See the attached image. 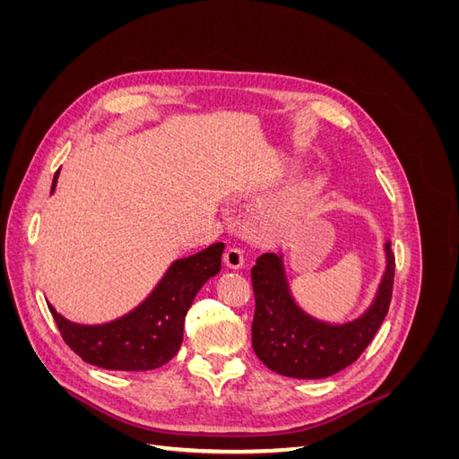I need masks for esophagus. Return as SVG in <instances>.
Here are the masks:
<instances>
[{"label":"esophagus","mask_w":459,"mask_h":459,"mask_svg":"<svg viewBox=\"0 0 459 459\" xmlns=\"http://www.w3.org/2000/svg\"><path fill=\"white\" fill-rule=\"evenodd\" d=\"M224 262H226V266H228V268H231V270H239V268H243V266H245V255H243L241 248H235V247H231V248H228L226 255H224Z\"/></svg>","instance_id":"obj_1"}]
</instances>
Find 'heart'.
<instances>
[{
	"label": "heart",
	"mask_w": 459,
	"mask_h": 459,
	"mask_svg": "<svg viewBox=\"0 0 459 459\" xmlns=\"http://www.w3.org/2000/svg\"><path fill=\"white\" fill-rule=\"evenodd\" d=\"M293 214H295V208H287V212H283V216H285V218L293 216Z\"/></svg>",
	"instance_id": "obj_1"
}]
</instances>
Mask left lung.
Here are the masks:
<instances>
[{
    "label": "left lung",
    "instance_id": "obj_1",
    "mask_svg": "<svg viewBox=\"0 0 459 459\" xmlns=\"http://www.w3.org/2000/svg\"><path fill=\"white\" fill-rule=\"evenodd\" d=\"M386 270L364 316L331 325L308 316L290 297L283 256L266 253L251 270L255 290L253 349L264 366L295 379H324L354 364L388 314L394 283V253L385 243Z\"/></svg>",
    "mask_w": 459,
    "mask_h": 459
}]
</instances>
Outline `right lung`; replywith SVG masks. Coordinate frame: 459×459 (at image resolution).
I'll list each match as a JSON object with an SVG mask.
<instances>
[{
    "instance_id": "1",
    "label": "right lung",
    "mask_w": 459,
    "mask_h": 459,
    "mask_svg": "<svg viewBox=\"0 0 459 459\" xmlns=\"http://www.w3.org/2000/svg\"><path fill=\"white\" fill-rule=\"evenodd\" d=\"M53 178L51 193L57 184ZM224 243L176 260L155 290L130 314L103 325L68 322L51 304L63 341L84 362L117 371L157 369L178 354L184 341V322L199 289L221 268Z\"/></svg>"
}]
</instances>
